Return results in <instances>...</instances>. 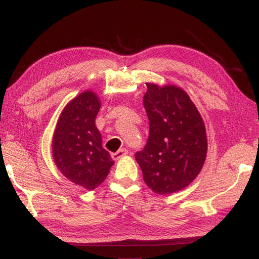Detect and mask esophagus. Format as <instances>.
<instances>
[{
  "label": "esophagus",
  "mask_w": 259,
  "mask_h": 259,
  "mask_svg": "<svg viewBox=\"0 0 259 259\" xmlns=\"http://www.w3.org/2000/svg\"><path fill=\"white\" fill-rule=\"evenodd\" d=\"M126 154H128V150H125V148H121V150H119L117 152L113 153L112 159L113 160H119V159H121L122 156H124Z\"/></svg>",
  "instance_id": "esophagus-1"
}]
</instances>
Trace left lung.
<instances>
[{
  "instance_id": "8db88e82",
  "label": "left lung",
  "mask_w": 259,
  "mask_h": 259,
  "mask_svg": "<svg viewBox=\"0 0 259 259\" xmlns=\"http://www.w3.org/2000/svg\"><path fill=\"white\" fill-rule=\"evenodd\" d=\"M146 85L143 103L150 133L135 157L146 185L157 194H171L185 188L202 169L207 155L204 123L181 88Z\"/></svg>"
}]
</instances>
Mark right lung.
Returning a JSON list of instances; mask_svg holds the SVG:
<instances>
[{
  "label": "right lung",
  "mask_w": 259,
  "mask_h": 259,
  "mask_svg": "<svg viewBox=\"0 0 259 259\" xmlns=\"http://www.w3.org/2000/svg\"><path fill=\"white\" fill-rule=\"evenodd\" d=\"M100 102L93 91L71 100L57 123L52 154L60 172L85 190L98 187L114 164L95 124Z\"/></svg>",
  "instance_id": "add662e5"
}]
</instances>
